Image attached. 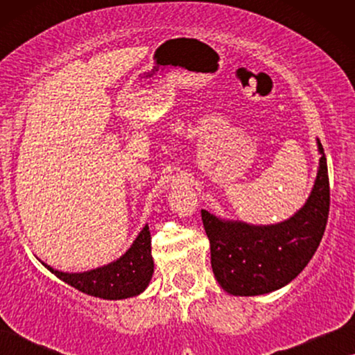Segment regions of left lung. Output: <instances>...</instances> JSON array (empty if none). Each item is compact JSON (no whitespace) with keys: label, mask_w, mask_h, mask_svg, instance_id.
<instances>
[{"label":"left lung","mask_w":355,"mask_h":355,"mask_svg":"<svg viewBox=\"0 0 355 355\" xmlns=\"http://www.w3.org/2000/svg\"><path fill=\"white\" fill-rule=\"evenodd\" d=\"M320 168L309 200L288 221L271 226L223 221L202 210L210 239L211 268L232 295H260L291 283L302 271L324 234L329 213L327 157L318 142Z\"/></svg>","instance_id":"8db88e82"}]
</instances>
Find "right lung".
<instances>
[{
    "label": "right lung",
    "instance_id": "obj_1",
    "mask_svg": "<svg viewBox=\"0 0 355 355\" xmlns=\"http://www.w3.org/2000/svg\"><path fill=\"white\" fill-rule=\"evenodd\" d=\"M45 266L64 283L89 295L110 300L132 297L142 293L152 279V236L148 226H145L121 259L85 273H62Z\"/></svg>",
    "mask_w": 355,
    "mask_h": 355
}]
</instances>
